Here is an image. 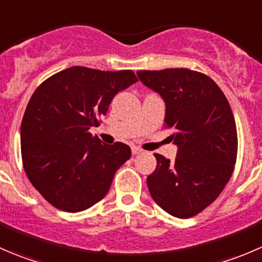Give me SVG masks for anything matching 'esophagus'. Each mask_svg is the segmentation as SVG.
Masks as SVG:
<instances>
[{
    "label": "esophagus",
    "mask_w": 262,
    "mask_h": 262,
    "mask_svg": "<svg viewBox=\"0 0 262 262\" xmlns=\"http://www.w3.org/2000/svg\"><path fill=\"white\" fill-rule=\"evenodd\" d=\"M132 153L133 155H139V153H142V149L139 147H132Z\"/></svg>",
    "instance_id": "34e87169"
}]
</instances>
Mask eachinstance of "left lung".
Segmentation results:
<instances>
[{
  "label": "left lung",
  "mask_w": 262,
  "mask_h": 262,
  "mask_svg": "<svg viewBox=\"0 0 262 262\" xmlns=\"http://www.w3.org/2000/svg\"><path fill=\"white\" fill-rule=\"evenodd\" d=\"M139 80L166 105L165 126L178 153L173 162L156 153L147 178L150 196L165 212L190 218L210 205L231 179L237 129L231 106L212 78L186 68L138 71Z\"/></svg>",
  "instance_id": "8db88e82"
}]
</instances>
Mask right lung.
I'll use <instances>...</instances> for the list:
<instances>
[{
  "mask_svg": "<svg viewBox=\"0 0 262 262\" xmlns=\"http://www.w3.org/2000/svg\"><path fill=\"white\" fill-rule=\"evenodd\" d=\"M137 81L130 70L75 66L35 90L21 123V156L29 180L53 207L82 212L107 194L130 147L105 144L89 130L115 95Z\"/></svg>",
  "mask_w": 262,
  "mask_h": 262,
  "instance_id": "right-lung-1",
  "label": "right lung"
}]
</instances>
